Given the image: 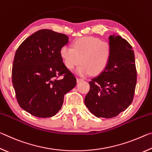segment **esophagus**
<instances>
[{"mask_svg":"<svg viewBox=\"0 0 152 152\" xmlns=\"http://www.w3.org/2000/svg\"><path fill=\"white\" fill-rule=\"evenodd\" d=\"M82 81H84L83 78H77V82H80Z\"/></svg>","mask_w":152,"mask_h":152,"instance_id":"esophagus-1","label":"esophagus"}]
</instances>
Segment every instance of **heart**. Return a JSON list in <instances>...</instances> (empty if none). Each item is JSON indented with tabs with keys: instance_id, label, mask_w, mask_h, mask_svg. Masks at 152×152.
<instances>
[{
	"instance_id": "1",
	"label": "heart",
	"mask_w": 152,
	"mask_h": 152,
	"mask_svg": "<svg viewBox=\"0 0 152 152\" xmlns=\"http://www.w3.org/2000/svg\"><path fill=\"white\" fill-rule=\"evenodd\" d=\"M60 53L66 66L72 70L80 63L76 72L81 76L102 73L111 59L113 47L109 42L95 37H82L75 40L73 48L64 45Z\"/></svg>"
}]
</instances>
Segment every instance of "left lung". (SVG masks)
I'll return each mask as SVG.
<instances>
[{"instance_id": "8db88e82", "label": "left lung", "mask_w": 152, "mask_h": 152, "mask_svg": "<svg viewBox=\"0 0 152 152\" xmlns=\"http://www.w3.org/2000/svg\"><path fill=\"white\" fill-rule=\"evenodd\" d=\"M111 59L107 68L89 82L84 102L97 117L112 118L132 104L137 83L134 51L127 40L110 35Z\"/></svg>"}]
</instances>
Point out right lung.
<instances>
[{
	"label": "right lung",
	"mask_w": 152,
	"mask_h": 152,
	"mask_svg": "<svg viewBox=\"0 0 152 152\" xmlns=\"http://www.w3.org/2000/svg\"><path fill=\"white\" fill-rule=\"evenodd\" d=\"M68 42V37L63 33L41 29L27 37L15 52L12 85L19 106L33 116H54L62 107L64 95L76 86V77L60 53Z\"/></svg>",
	"instance_id": "add662e5"
}]
</instances>
